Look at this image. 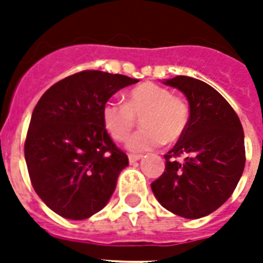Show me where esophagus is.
I'll return each mask as SVG.
<instances>
[{
	"mask_svg": "<svg viewBox=\"0 0 263 263\" xmlns=\"http://www.w3.org/2000/svg\"><path fill=\"white\" fill-rule=\"evenodd\" d=\"M140 158H142V156H140V154H129V156H128V161H129V164H134V162H136V161H139Z\"/></svg>",
	"mask_w": 263,
	"mask_h": 263,
	"instance_id": "esophagus-1",
	"label": "esophagus"
}]
</instances>
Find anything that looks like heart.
<instances>
[{"label":"heart","mask_w":263,"mask_h":263,"mask_svg":"<svg viewBox=\"0 0 263 263\" xmlns=\"http://www.w3.org/2000/svg\"><path fill=\"white\" fill-rule=\"evenodd\" d=\"M102 124L111 139L124 142L140 119L142 131L132 136L128 148L146 152L183 138L190 124V105L160 84L146 82L129 90L124 103L107 101L102 106Z\"/></svg>","instance_id":"1"}]
</instances>
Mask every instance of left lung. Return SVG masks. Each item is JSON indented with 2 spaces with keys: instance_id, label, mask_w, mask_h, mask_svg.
Here are the masks:
<instances>
[{
  "instance_id": "obj_1",
  "label": "left lung",
  "mask_w": 263,
  "mask_h": 263,
  "mask_svg": "<svg viewBox=\"0 0 263 263\" xmlns=\"http://www.w3.org/2000/svg\"><path fill=\"white\" fill-rule=\"evenodd\" d=\"M165 84L183 91L191 117L183 138L164 156L165 171L152 190L166 210L195 220L217 210L235 191L246 164L245 132L236 111L208 83L176 76Z\"/></svg>"
}]
</instances>
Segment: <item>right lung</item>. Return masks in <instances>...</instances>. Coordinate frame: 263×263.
Masks as SVG:
<instances>
[{
	"instance_id": "add662e5",
	"label": "right lung",
	"mask_w": 263,
	"mask_h": 263,
	"mask_svg": "<svg viewBox=\"0 0 263 263\" xmlns=\"http://www.w3.org/2000/svg\"><path fill=\"white\" fill-rule=\"evenodd\" d=\"M139 80L82 71L53 84L36 103L24 143L32 187L49 209L84 220L106 206L128 157L102 124V106Z\"/></svg>"
}]
</instances>
